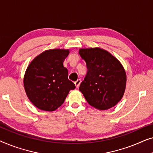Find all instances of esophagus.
Listing matches in <instances>:
<instances>
[{"label":"esophagus","instance_id":"1","mask_svg":"<svg viewBox=\"0 0 153 153\" xmlns=\"http://www.w3.org/2000/svg\"><path fill=\"white\" fill-rule=\"evenodd\" d=\"M81 79H78V80H76V81H75L74 84H75V85H76V88H79V85H80V84H81Z\"/></svg>","mask_w":153,"mask_h":153}]
</instances>
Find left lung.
I'll list each match as a JSON object with an SVG mask.
<instances>
[{
	"label": "left lung",
	"mask_w": 153,
	"mask_h": 153,
	"mask_svg": "<svg viewBox=\"0 0 153 153\" xmlns=\"http://www.w3.org/2000/svg\"><path fill=\"white\" fill-rule=\"evenodd\" d=\"M81 57L88 69L79 86L88 103L99 110L113 107L122 99L126 73L118 59L100 48L81 49Z\"/></svg>",
	"instance_id": "obj_1"
}]
</instances>
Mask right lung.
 I'll return each instance as SVG.
<instances>
[{
	"mask_svg": "<svg viewBox=\"0 0 153 153\" xmlns=\"http://www.w3.org/2000/svg\"><path fill=\"white\" fill-rule=\"evenodd\" d=\"M69 50L50 49L37 56L25 73L24 84L30 101L39 109L52 111L63 104L69 91L75 89L68 79L63 62Z\"/></svg>",
	"mask_w": 153,
	"mask_h": 153,
	"instance_id": "right-lung-1",
	"label": "right lung"
}]
</instances>
